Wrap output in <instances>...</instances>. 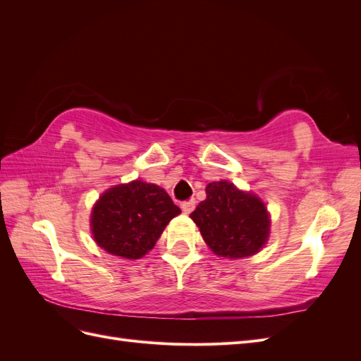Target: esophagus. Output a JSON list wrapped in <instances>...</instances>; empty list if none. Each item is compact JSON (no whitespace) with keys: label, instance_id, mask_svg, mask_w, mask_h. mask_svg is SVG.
I'll use <instances>...</instances> for the list:
<instances>
[{"label":"esophagus","instance_id":"esophagus-1","mask_svg":"<svg viewBox=\"0 0 361 361\" xmlns=\"http://www.w3.org/2000/svg\"><path fill=\"white\" fill-rule=\"evenodd\" d=\"M180 207H182V211L185 214H191L194 211V207H195V200L191 199V200H187V202H182Z\"/></svg>","mask_w":361,"mask_h":361}]
</instances>
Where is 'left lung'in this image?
I'll list each match as a JSON object with an SVG mask.
<instances>
[{"label":"left lung","mask_w":361,"mask_h":361,"mask_svg":"<svg viewBox=\"0 0 361 361\" xmlns=\"http://www.w3.org/2000/svg\"><path fill=\"white\" fill-rule=\"evenodd\" d=\"M204 243L223 257H247L264 247L269 232L265 204L256 195L220 180L206 187V200L190 215Z\"/></svg>","instance_id":"obj_1"}]
</instances>
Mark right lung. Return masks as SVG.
Listing matches in <instances>:
<instances>
[{
  "instance_id": "1",
  "label": "right lung",
  "mask_w": 361,
  "mask_h": 361,
  "mask_svg": "<svg viewBox=\"0 0 361 361\" xmlns=\"http://www.w3.org/2000/svg\"><path fill=\"white\" fill-rule=\"evenodd\" d=\"M179 214V207L158 185L134 180L102 194L92 212V232L108 253L140 259Z\"/></svg>"
}]
</instances>
